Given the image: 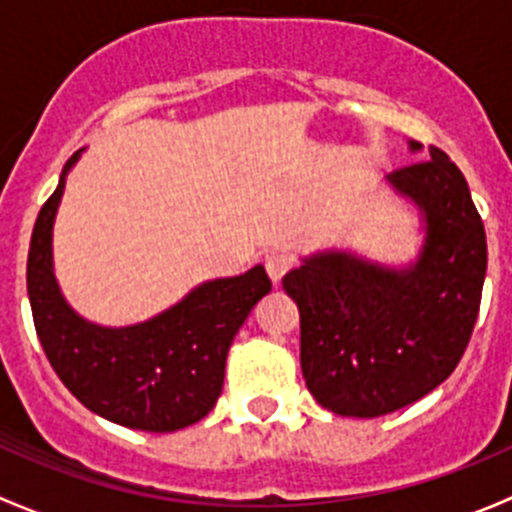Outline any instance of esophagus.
<instances>
[{
  "mask_svg": "<svg viewBox=\"0 0 512 512\" xmlns=\"http://www.w3.org/2000/svg\"><path fill=\"white\" fill-rule=\"evenodd\" d=\"M292 265H294L292 255H287V252H282V250H272L265 255V270H267V275L272 277V282H275V285L277 282H282V277L292 270Z\"/></svg>",
  "mask_w": 512,
  "mask_h": 512,
  "instance_id": "esophagus-1",
  "label": "esophagus"
}]
</instances>
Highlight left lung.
<instances>
[{"mask_svg":"<svg viewBox=\"0 0 512 512\" xmlns=\"http://www.w3.org/2000/svg\"><path fill=\"white\" fill-rule=\"evenodd\" d=\"M426 156L389 178L426 215L414 267L384 270L329 252L282 280L299 307L304 381L332 414L376 418L414 404L453 374L471 342L485 227L458 165L436 146Z\"/></svg>","mask_w":512,"mask_h":512,"instance_id":"left-lung-1","label":"left lung"}]
</instances>
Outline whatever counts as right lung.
Returning <instances> with one entry per match:
<instances>
[{
  "instance_id": "obj_1",
  "label": "right lung",
  "mask_w": 512,
  "mask_h": 512,
  "mask_svg": "<svg viewBox=\"0 0 512 512\" xmlns=\"http://www.w3.org/2000/svg\"><path fill=\"white\" fill-rule=\"evenodd\" d=\"M61 193L64 175L41 205L27 260V292L46 359L66 389L108 421L151 433L193 426L223 391L237 329L272 289L265 267L205 282L151 322L96 327L71 312L51 272V225Z\"/></svg>"
}]
</instances>
